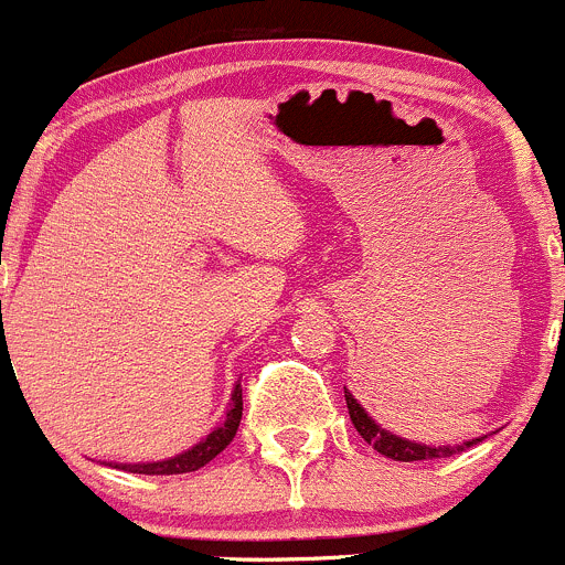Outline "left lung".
<instances>
[{
    "label": "left lung",
    "mask_w": 565,
    "mask_h": 565,
    "mask_svg": "<svg viewBox=\"0 0 565 565\" xmlns=\"http://www.w3.org/2000/svg\"><path fill=\"white\" fill-rule=\"evenodd\" d=\"M563 313H565V302H563ZM343 396H347L349 418H352V424H354V429L360 433V438L366 440V444H372L380 455H385V458H391V460H402V463H413V460H433V458H452V455L463 452V449L475 447L477 440L486 438V435H482V438L466 440V444H455V447H427V444H416V440L399 438V435H394V433H388V429L380 427V424L374 422L366 411H363V405H360V402L354 399L347 388H343Z\"/></svg>",
    "instance_id": "1"
}]
</instances>
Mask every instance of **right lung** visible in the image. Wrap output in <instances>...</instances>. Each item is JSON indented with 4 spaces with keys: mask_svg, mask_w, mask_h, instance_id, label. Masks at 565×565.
<instances>
[{
    "mask_svg": "<svg viewBox=\"0 0 565 565\" xmlns=\"http://www.w3.org/2000/svg\"><path fill=\"white\" fill-rule=\"evenodd\" d=\"M241 413H244V396H241V383L235 385L233 402H230V411L224 424H218L207 438H202L199 444H193L188 452L174 455L169 460H158V463H113V469H125L130 475H185V471H196L205 463H211L218 452L227 449L230 440L235 438L241 424Z\"/></svg>",
    "mask_w": 565,
    "mask_h": 565,
    "instance_id": "add662e5",
    "label": "right lung"
}]
</instances>
